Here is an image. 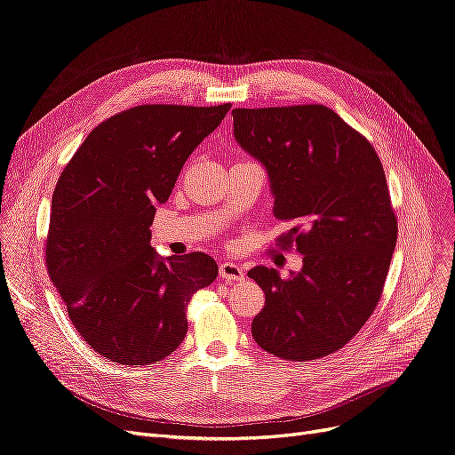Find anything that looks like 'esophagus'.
<instances>
[{"label": "esophagus", "mask_w": 455, "mask_h": 455, "mask_svg": "<svg viewBox=\"0 0 455 455\" xmlns=\"http://www.w3.org/2000/svg\"><path fill=\"white\" fill-rule=\"evenodd\" d=\"M220 273H221V276H223L225 281H230V283L245 279L243 269L238 264H234V262H221L220 264Z\"/></svg>", "instance_id": "esophagus-1"}]
</instances>
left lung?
<instances>
[{"label": "left lung", "instance_id": "8db88e82", "mask_svg": "<svg viewBox=\"0 0 455 455\" xmlns=\"http://www.w3.org/2000/svg\"><path fill=\"white\" fill-rule=\"evenodd\" d=\"M232 118L235 141L267 171L275 217L291 223L279 245L303 254L288 279L247 273L266 293L252 339L284 361L322 359L359 332L385 286L398 221L381 160L322 104L235 108Z\"/></svg>", "mask_w": 455, "mask_h": 455}]
</instances>
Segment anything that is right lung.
I'll use <instances>...</instances> for the list:
<instances>
[{"label":"right lung","mask_w":455,"mask_h":455,"mask_svg":"<svg viewBox=\"0 0 455 455\" xmlns=\"http://www.w3.org/2000/svg\"><path fill=\"white\" fill-rule=\"evenodd\" d=\"M230 104L137 106L98 124L59 176L46 266L68 318L102 357L126 366L165 359L188 332L191 295L217 264L204 252L162 259L150 245L191 152Z\"/></svg>","instance_id":"add662e5"}]
</instances>
